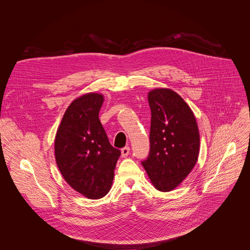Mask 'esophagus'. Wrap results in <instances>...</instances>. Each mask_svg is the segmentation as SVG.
<instances>
[{
    "mask_svg": "<svg viewBox=\"0 0 250 250\" xmlns=\"http://www.w3.org/2000/svg\"><path fill=\"white\" fill-rule=\"evenodd\" d=\"M129 151H130V149H129L128 146L124 147V148L122 149V157H123V158H125V157L129 154Z\"/></svg>",
    "mask_w": 250,
    "mask_h": 250,
    "instance_id": "esophagus-1",
    "label": "esophagus"
}]
</instances>
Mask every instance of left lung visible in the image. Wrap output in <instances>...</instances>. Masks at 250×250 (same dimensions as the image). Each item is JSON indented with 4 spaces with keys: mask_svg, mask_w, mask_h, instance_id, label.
<instances>
[{
    "mask_svg": "<svg viewBox=\"0 0 250 250\" xmlns=\"http://www.w3.org/2000/svg\"><path fill=\"white\" fill-rule=\"evenodd\" d=\"M151 110L150 151L141 162L155 189L169 192L179 186L198 161L200 133L188 104L176 92H148Z\"/></svg>",
    "mask_w": 250,
    "mask_h": 250,
    "instance_id": "obj_1",
    "label": "left lung"
}]
</instances>
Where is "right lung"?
Here are the masks:
<instances>
[{"instance_id":"1","label":"right lung","mask_w":250,"mask_h":250,"mask_svg":"<svg viewBox=\"0 0 250 250\" xmlns=\"http://www.w3.org/2000/svg\"><path fill=\"white\" fill-rule=\"evenodd\" d=\"M104 95L87 93L69 104L54 140L55 160L65 181L88 199L112 188L121 151L113 147L99 120Z\"/></svg>"}]
</instances>
